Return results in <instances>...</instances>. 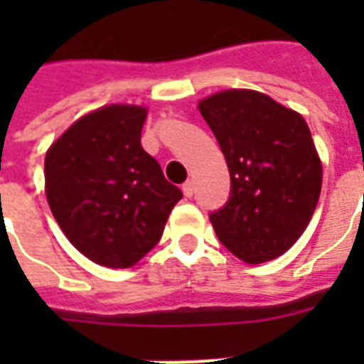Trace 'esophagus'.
Wrapping results in <instances>:
<instances>
[{"mask_svg": "<svg viewBox=\"0 0 364 364\" xmlns=\"http://www.w3.org/2000/svg\"><path fill=\"white\" fill-rule=\"evenodd\" d=\"M183 195L187 198L193 197V193H195V187H193V181H187V183H183Z\"/></svg>", "mask_w": 364, "mask_h": 364, "instance_id": "1", "label": "esophagus"}]
</instances>
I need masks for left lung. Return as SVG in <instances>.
Returning <instances> with one entry per match:
<instances>
[{"label": "left lung", "instance_id": "left-lung-1", "mask_svg": "<svg viewBox=\"0 0 364 364\" xmlns=\"http://www.w3.org/2000/svg\"><path fill=\"white\" fill-rule=\"evenodd\" d=\"M230 171L226 205L210 213L222 245L245 263L290 250L312 218L321 161L298 112L271 97L228 90L198 103Z\"/></svg>", "mask_w": 364, "mask_h": 364}]
</instances>
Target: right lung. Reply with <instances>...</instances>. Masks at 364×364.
I'll return each mask as SVG.
<instances>
[{"instance_id":"obj_1","label":"right lung","mask_w":364,"mask_h":364,"mask_svg":"<svg viewBox=\"0 0 364 364\" xmlns=\"http://www.w3.org/2000/svg\"><path fill=\"white\" fill-rule=\"evenodd\" d=\"M146 109L111 105L68 128L44 159L46 198L87 259L132 267L164 234L183 193L140 144Z\"/></svg>"}]
</instances>
